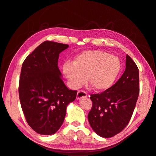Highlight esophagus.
I'll return each mask as SVG.
<instances>
[{
    "label": "esophagus",
    "instance_id": "34e87169",
    "mask_svg": "<svg viewBox=\"0 0 156 156\" xmlns=\"http://www.w3.org/2000/svg\"><path fill=\"white\" fill-rule=\"evenodd\" d=\"M87 96V92L83 91V90H79L77 93V96H76V98L80 99H82L83 98H86Z\"/></svg>",
    "mask_w": 156,
    "mask_h": 156
}]
</instances>
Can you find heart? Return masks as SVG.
<instances>
[{
    "instance_id": "1",
    "label": "heart",
    "mask_w": 156,
    "mask_h": 156,
    "mask_svg": "<svg viewBox=\"0 0 156 156\" xmlns=\"http://www.w3.org/2000/svg\"><path fill=\"white\" fill-rule=\"evenodd\" d=\"M120 60L99 50L85 51L74 58L73 64L66 62L62 70L70 86L77 89L86 82L96 91L110 88L120 71Z\"/></svg>"
}]
</instances>
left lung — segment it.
<instances>
[{
  "label": "left lung",
  "mask_w": 156,
  "mask_h": 156,
  "mask_svg": "<svg viewBox=\"0 0 156 156\" xmlns=\"http://www.w3.org/2000/svg\"><path fill=\"white\" fill-rule=\"evenodd\" d=\"M126 70L117 82L100 94L90 95L92 106L88 115L89 124L99 136L110 138L129 122L139 96V70L126 55Z\"/></svg>",
  "instance_id": "1"
}]
</instances>
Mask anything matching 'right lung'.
I'll return each instance as SVG.
<instances>
[{"mask_svg": "<svg viewBox=\"0 0 156 156\" xmlns=\"http://www.w3.org/2000/svg\"><path fill=\"white\" fill-rule=\"evenodd\" d=\"M68 47L46 41L23 62L18 88L20 104L26 121L38 134H55L63 124L67 106L76 98L77 90L66 86L58 67L59 53Z\"/></svg>", "mask_w": 156, "mask_h": 156, "instance_id": "right-lung-1", "label": "right lung"}]
</instances>
